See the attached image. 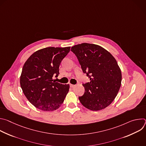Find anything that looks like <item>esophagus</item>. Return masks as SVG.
Segmentation results:
<instances>
[{"mask_svg":"<svg viewBox=\"0 0 146 146\" xmlns=\"http://www.w3.org/2000/svg\"><path fill=\"white\" fill-rule=\"evenodd\" d=\"M70 87H71V88H74V87L76 86V85H73V84H70Z\"/></svg>","mask_w":146,"mask_h":146,"instance_id":"esophagus-1","label":"esophagus"}]
</instances>
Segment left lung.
<instances>
[{
    "label": "left lung",
    "instance_id": "left-lung-1",
    "mask_svg": "<svg viewBox=\"0 0 146 146\" xmlns=\"http://www.w3.org/2000/svg\"><path fill=\"white\" fill-rule=\"evenodd\" d=\"M71 51L90 80L82 84L85 92L78 97L81 103L92 111L105 109L114 100L121 85L117 62L109 51L96 44L82 43L72 47Z\"/></svg>",
    "mask_w": 146,
    "mask_h": 146
}]
</instances>
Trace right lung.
<instances>
[{"instance_id":"obj_1","label":"right lung","mask_w":146,"mask_h":146,"mask_svg":"<svg viewBox=\"0 0 146 146\" xmlns=\"http://www.w3.org/2000/svg\"><path fill=\"white\" fill-rule=\"evenodd\" d=\"M70 47H47L35 52L24 65L20 85L28 100L36 108L46 111L58 109L69 92V85L53 80L58 77L61 61Z\"/></svg>"}]
</instances>
